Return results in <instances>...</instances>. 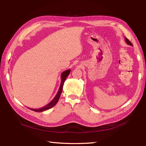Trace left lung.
<instances>
[{"label":"left lung","instance_id":"1","mask_svg":"<svg viewBox=\"0 0 146 146\" xmlns=\"http://www.w3.org/2000/svg\"><path fill=\"white\" fill-rule=\"evenodd\" d=\"M125 41L126 43H127V44H129V45H130V46H133L132 43L131 42V41H130L129 40H128V39H127L126 38H125Z\"/></svg>","mask_w":146,"mask_h":146}]
</instances>
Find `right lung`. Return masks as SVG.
<instances>
[{"instance_id": "add662e5", "label": "right lung", "mask_w": 146, "mask_h": 146, "mask_svg": "<svg viewBox=\"0 0 146 146\" xmlns=\"http://www.w3.org/2000/svg\"><path fill=\"white\" fill-rule=\"evenodd\" d=\"M70 71H71V70L68 69L67 70L64 71L63 72L61 73V84H60V88H59L57 94L56 95L54 98L52 99V100L50 102H49L48 104L45 105L44 107H41L40 108H29V109L35 111H36V112H41V111H43L46 110H48V109H49V108L53 107L54 105L57 104L59 98H60V95H61V94L62 92V90H63V86L64 82L65 80H66L67 76L69 75V74L70 73Z\"/></svg>"}]
</instances>
